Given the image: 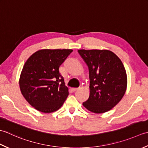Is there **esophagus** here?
Instances as JSON below:
<instances>
[{
  "instance_id": "esophagus-1",
  "label": "esophagus",
  "mask_w": 148,
  "mask_h": 148,
  "mask_svg": "<svg viewBox=\"0 0 148 148\" xmlns=\"http://www.w3.org/2000/svg\"><path fill=\"white\" fill-rule=\"evenodd\" d=\"M78 89V88H72V91H77V90Z\"/></svg>"
}]
</instances>
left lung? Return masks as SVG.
Returning a JSON list of instances; mask_svg holds the SVG:
<instances>
[{
	"label": "left lung",
	"instance_id": "1",
	"mask_svg": "<svg viewBox=\"0 0 148 148\" xmlns=\"http://www.w3.org/2000/svg\"><path fill=\"white\" fill-rule=\"evenodd\" d=\"M89 68L90 95L82 105L92 112L110 110L126 92L127 76L121 61L108 50H78Z\"/></svg>",
	"mask_w": 148,
	"mask_h": 148
}]
</instances>
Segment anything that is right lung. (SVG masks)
<instances>
[{"label": "right lung", "instance_id": "1", "mask_svg": "<svg viewBox=\"0 0 148 148\" xmlns=\"http://www.w3.org/2000/svg\"><path fill=\"white\" fill-rule=\"evenodd\" d=\"M73 52L43 49L29 57L20 78V88L28 103L40 112L51 113L61 107L69 95L59 67Z\"/></svg>", "mask_w": 148, "mask_h": 148}]
</instances>
